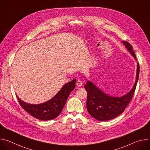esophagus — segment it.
Segmentation results:
<instances>
[{"label": "esophagus", "mask_w": 150, "mask_h": 150, "mask_svg": "<svg viewBox=\"0 0 150 150\" xmlns=\"http://www.w3.org/2000/svg\"><path fill=\"white\" fill-rule=\"evenodd\" d=\"M82 84H83V82L81 80H77L76 82V85L78 87H81Z\"/></svg>", "instance_id": "obj_1"}]
</instances>
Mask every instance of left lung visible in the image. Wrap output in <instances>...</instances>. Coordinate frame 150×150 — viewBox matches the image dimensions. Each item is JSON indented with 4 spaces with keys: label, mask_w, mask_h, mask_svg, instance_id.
Segmentation results:
<instances>
[{
    "label": "left lung",
    "mask_w": 150,
    "mask_h": 150,
    "mask_svg": "<svg viewBox=\"0 0 150 150\" xmlns=\"http://www.w3.org/2000/svg\"><path fill=\"white\" fill-rule=\"evenodd\" d=\"M127 50L137 60L133 47L126 41H122ZM139 65L137 63L135 82L132 90L122 97H112L105 94L90 81L87 82L84 88L87 92V108L90 115L100 121L111 120L121 115L131 101L138 80Z\"/></svg>",
    "instance_id": "left-lung-1"
}]
</instances>
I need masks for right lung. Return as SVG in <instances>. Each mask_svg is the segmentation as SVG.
<instances>
[{"label":"right lung","instance_id":"obj_1","mask_svg":"<svg viewBox=\"0 0 150 150\" xmlns=\"http://www.w3.org/2000/svg\"><path fill=\"white\" fill-rule=\"evenodd\" d=\"M75 82L74 79L65 84L52 99L41 104H29L16 97L21 106L32 116L41 120H49L57 117L61 113L70 93L75 89Z\"/></svg>","mask_w":150,"mask_h":150}]
</instances>
